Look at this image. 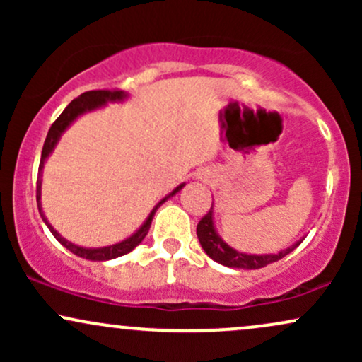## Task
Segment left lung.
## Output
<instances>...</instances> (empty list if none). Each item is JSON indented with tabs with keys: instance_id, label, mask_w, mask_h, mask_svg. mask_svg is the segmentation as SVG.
<instances>
[{
	"instance_id": "left-lung-1",
	"label": "left lung",
	"mask_w": 362,
	"mask_h": 362,
	"mask_svg": "<svg viewBox=\"0 0 362 362\" xmlns=\"http://www.w3.org/2000/svg\"><path fill=\"white\" fill-rule=\"evenodd\" d=\"M197 238L201 242L202 248L211 259L219 262V264L226 265V267H235V269H260L265 267L267 264L281 260L282 257L288 255L289 252H293L294 248L300 245L298 242L293 247L286 248L279 253H271V255H247V253L236 252L231 247H228L226 243L219 238L218 233L214 230L213 224V207L207 211V214L202 216L201 221L197 223Z\"/></svg>"
}]
</instances>
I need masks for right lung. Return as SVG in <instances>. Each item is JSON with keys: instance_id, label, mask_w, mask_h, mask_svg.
<instances>
[{"instance_id": "1", "label": "right lung", "mask_w": 362, "mask_h": 362, "mask_svg": "<svg viewBox=\"0 0 362 362\" xmlns=\"http://www.w3.org/2000/svg\"><path fill=\"white\" fill-rule=\"evenodd\" d=\"M127 95L126 91L122 90H91V91H85V93L80 95L78 98H74V100L69 103L68 107H66L64 110H62V114L54 120V124L49 129L47 132V138H45V143H44V148H42V156H40V165H39V172H42V167H44V161L45 158L51 155V151L56 146V143L59 141L61 134L66 131V127L69 126V124L73 122L74 119L78 117V115L85 114V112L88 110H93L97 109V107L103 105L105 102H114V100H124ZM40 178H37V206H39V213L42 216L44 223L47 224V228L51 230V233L56 236V240L59 242L62 247L68 248L69 252H73L74 255L81 257V259H86V260H95V262H102V260H110V259H117L120 255H126L131 250H134L138 245L143 242L144 236L148 235L149 231V226H151V221H153V216H155L156 209L163 204L165 201H167L168 197H172V195H175L178 190L184 187V184L178 185L175 190H173L172 194H168L167 197L161 199L160 202H158L155 209L151 211V214H149V218L146 219V223L143 224V226L139 228L138 231H136L134 235L129 236L127 240H124V242L120 243H115V245H110V247H105V248H83V247H78V245H73L71 242H66L62 236L57 233L56 230L51 226V223L47 221V218H45L44 213H42V207H40Z\"/></svg>"}]
</instances>
